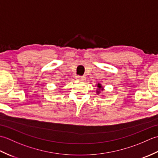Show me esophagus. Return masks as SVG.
Wrapping results in <instances>:
<instances>
[{
	"label": "esophagus",
	"instance_id": "esophagus-1",
	"mask_svg": "<svg viewBox=\"0 0 158 158\" xmlns=\"http://www.w3.org/2000/svg\"><path fill=\"white\" fill-rule=\"evenodd\" d=\"M76 79H77V80H78V81H85V77H81V76H77L76 77Z\"/></svg>",
	"mask_w": 158,
	"mask_h": 158
}]
</instances>
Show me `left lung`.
Returning <instances> with one entry per match:
<instances>
[{
	"mask_svg": "<svg viewBox=\"0 0 158 158\" xmlns=\"http://www.w3.org/2000/svg\"><path fill=\"white\" fill-rule=\"evenodd\" d=\"M97 88H98V89H97V90H96L97 94H99L100 91H102V90L104 89V88L102 86V85L100 84V83H98V84H97Z\"/></svg>",
	"mask_w": 158,
	"mask_h": 158,
	"instance_id": "obj_1",
	"label": "left lung"
}]
</instances>
